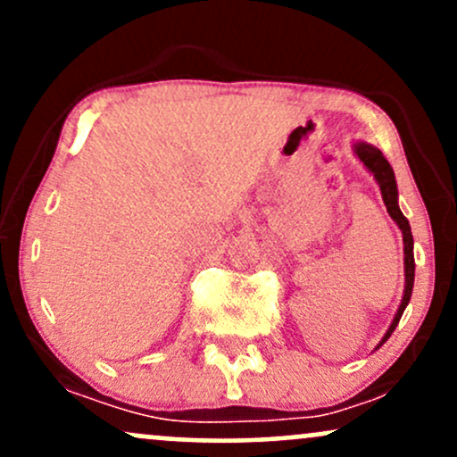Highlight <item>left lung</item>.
Masks as SVG:
<instances>
[{
	"mask_svg": "<svg viewBox=\"0 0 457 457\" xmlns=\"http://www.w3.org/2000/svg\"><path fill=\"white\" fill-rule=\"evenodd\" d=\"M354 154L359 156V161L367 167L370 174H374L376 182H378L380 193H382V202H385L386 212L391 214L393 221L397 223V228L402 229V238H403V275H406V283H403V296L400 307H397L395 318H393L389 330L385 333L382 342L378 344V348L386 339L391 337V333L395 330L397 322H400L403 309H406L408 303H411V295H412V286H414V253H412V232H411V223L408 219L403 217L400 211V204H397V182H395V174H393V167L389 165V161L382 156V152L378 148H374L371 144H365V141H356L353 145Z\"/></svg>",
	"mask_w": 457,
	"mask_h": 457,
	"instance_id": "left-lung-1",
	"label": "left lung"
}]
</instances>
